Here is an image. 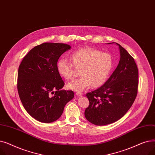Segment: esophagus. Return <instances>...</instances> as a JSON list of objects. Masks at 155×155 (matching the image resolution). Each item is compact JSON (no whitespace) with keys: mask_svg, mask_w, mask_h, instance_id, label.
<instances>
[{"mask_svg":"<svg viewBox=\"0 0 155 155\" xmlns=\"http://www.w3.org/2000/svg\"><path fill=\"white\" fill-rule=\"evenodd\" d=\"M75 95H76L77 96L80 97V96H82V94L81 93V92H76V93H75Z\"/></svg>","mask_w":155,"mask_h":155,"instance_id":"34e87169","label":"esophagus"}]
</instances>
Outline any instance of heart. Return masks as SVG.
<instances>
[{"label": "heart", "mask_w": 155, "mask_h": 155, "mask_svg": "<svg viewBox=\"0 0 155 155\" xmlns=\"http://www.w3.org/2000/svg\"><path fill=\"white\" fill-rule=\"evenodd\" d=\"M73 62L66 57H61L57 63V70L66 80L75 75L76 68H81L80 77L68 82V88L82 91L91 86L98 87L108 78L113 66L112 56L92 48H82L71 54Z\"/></svg>", "instance_id": "b5f03b06"}]
</instances>
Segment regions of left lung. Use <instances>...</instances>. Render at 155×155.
<instances>
[{
	"label": "left lung",
	"instance_id": "1",
	"mask_svg": "<svg viewBox=\"0 0 155 155\" xmlns=\"http://www.w3.org/2000/svg\"><path fill=\"white\" fill-rule=\"evenodd\" d=\"M116 44L120 56L117 68L103 85L86 95L89 106L85 110V118L97 126L109 124L123 117L137 96V65L125 49Z\"/></svg>",
	"mask_w": 155,
	"mask_h": 155
}]
</instances>
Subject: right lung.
I'll return each instance as SVG.
<instances>
[{
	"label": "right lung",
	"instance_id": "obj_1",
	"mask_svg": "<svg viewBox=\"0 0 155 155\" xmlns=\"http://www.w3.org/2000/svg\"><path fill=\"white\" fill-rule=\"evenodd\" d=\"M70 48L67 44L44 43L31 50L19 65V98L29 114L41 123L59 119L74 97L72 91L61 90L64 83L57 70L59 58Z\"/></svg>",
	"mask_w": 155,
	"mask_h": 155
}]
</instances>
